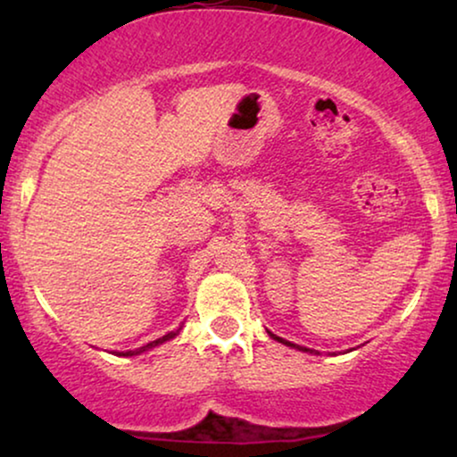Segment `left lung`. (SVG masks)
Segmentation results:
<instances>
[{
	"label": "left lung",
	"instance_id": "left-lung-1",
	"mask_svg": "<svg viewBox=\"0 0 457 457\" xmlns=\"http://www.w3.org/2000/svg\"><path fill=\"white\" fill-rule=\"evenodd\" d=\"M268 335L272 337L274 341H278V343H283V345H287V347H293V349H299V352H305V353H316L314 349H310V347H302V345H295V343H291V341H285V339H280V337H277V335H272L270 330H268Z\"/></svg>",
	"mask_w": 457,
	"mask_h": 457
}]
</instances>
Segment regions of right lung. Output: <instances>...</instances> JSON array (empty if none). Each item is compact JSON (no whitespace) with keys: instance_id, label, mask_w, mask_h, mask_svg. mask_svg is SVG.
Returning a JSON list of instances; mask_svg holds the SVG:
<instances>
[{"instance_id":"obj_1","label":"right lung","mask_w":457,"mask_h":457,"mask_svg":"<svg viewBox=\"0 0 457 457\" xmlns=\"http://www.w3.org/2000/svg\"><path fill=\"white\" fill-rule=\"evenodd\" d=\"M180 330H183V324H180V327H179L177 330H170V333H168V335L160 337V339H155V341H152V343H147V345H143V347H139V349H133V352H120V353H116V355H124V358H129V355H139V353H145V352H149V349L158 347V345H162V343H166V341L174 339V337H179V335H180Z\"/></svg>"}]
</instances>
